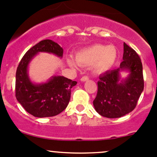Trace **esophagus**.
<instances>
[{
  "instance_id": "34e87169",
  "label": "esophagus",
  "mask_w": 157,
  "mask_h": 157,
  "mask_svg": "<svg viewBox=\"0 0 157 157\" xmlns=\"http://www.w3.org/2000/svg\"><path fill=\"white\" fill-rule=\"evenodd\" d=\"M88 80H89V77H88V76H83V77H82L81 79H80V80L82 82L86 81Z\"/></svg>"
}]
</instances>
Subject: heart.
Here are the masks:
<instances>
[{"label": "heart", "mask_w": 157, "mask_h": 157, "mask_svg": "<svg viewBox=\"0 0 157 157\" xmlns=\"http://www.w3.org/2000/svg\"><path fill=\"white\" fill-rule=\"evenodd\" d=\"M117 55L118 52L114 46L97 44L78 51L75 54V60L68 57L67 62L73 68H77V64L83 66L93 65L97 71L103 72L112 68L117 59Z\"/></svg>", "instance_id": "1"}]
</instances>
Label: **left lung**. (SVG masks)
<instances>
[{
	"label": "left lung",
	"mask_w": 157,
	"mask_h": 157,
	"mask_svg": "<svg viewBox=\"0 0 157 157\" xmlns=\"http://www.w3.org/2000/svg\"><path fill=\"white\" fill-rule=\"evenodd\" d=\"M127 70L130 75L121 80L120 71ZM98 93L93 101L97 113L109 118H120L132 112L144 89L142 64L138 53L124 43L123 61L117 69L99 76Z\"/></svg>",
	"instance_id": "8db88e82"
}]
</instances>
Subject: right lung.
Instances as JSON below:
<instances>
[{
    "mask_svg": "<svg viewBox=\"0 0 157 157\" xmlns=\"http://www.w3.org/2000/svg\"><path fill=\"white\" fill-rule=\"evenodd\" d=\"M39 52L53 53L63 57V49L51 39L42 40L26 52L17 68L15 75V97L26 111L38 118L59 114L68 106L71 89L76 81L63 76H54L44 83L30 81L27 68L33 58Z\"/></svg>",
    "mask_w": 157,
    "mask_h": 157,
    "instance_id": "right-lung-1",
    "label": "right lung"
}]
</instances>
